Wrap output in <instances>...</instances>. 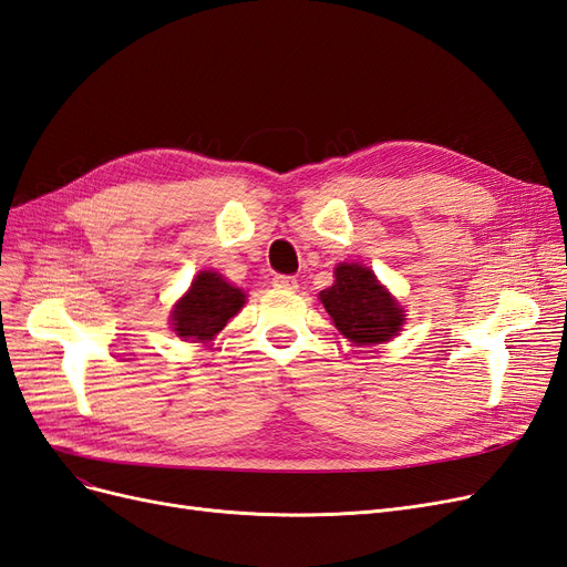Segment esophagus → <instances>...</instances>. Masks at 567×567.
<instances>
[{
	"instance_id": "34e87169",
	"label": "esophagus",
	"mask_w": 567,
	"mask_h": 567,
	"mask_svg": "<svg viewBox=\"0 0 567 567\" xmlns=\"http://www.w3.org/2000/svg\"><path fill=\"white\" fill-rule=\"evenodd\" d=\"M274 288H281V290H296L298 288V279L296 277H288V274H277V277L271 279Z\"/></svg>"
}]
</instances>
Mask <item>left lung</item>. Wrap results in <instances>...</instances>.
<instances>
[{"mask_svg":"<svg viewBox=\"0 0 567 567\" xmlns=\"http://www.w3.org/2000/svg\"><path fill=\"white\" fill-rule=\"evenodd\" d=\"M333 286L319 293L336 329L354 346H379L402 331L404 307L375 274L359 262H340Z\"/></svg>","mask_w":567,"mask_h":567,"instance_id":"left-lung-1","label":"left lung"}]
</instances>
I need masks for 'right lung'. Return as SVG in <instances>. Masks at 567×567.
I'll return each instance as SVG.
<instances>
[{
  "mask_svg": "<svg viewBox=\"0 0 567 567\" xmlns=\"http://www.w3.org/2000/svg\"><path fill=\"white\" fill-rule=\"evenodd\" d=\"M244 305L246 293L241 288L231 286L217 271H198L192 288L169 312V323L182 340L208 342L225 329L231 317L241 312Z\"/></svg>",
  "mask_w": 567,
  "mask_h": 567,
  "instance_id": "1",
  "label": "right lung"
}]
</instances>
